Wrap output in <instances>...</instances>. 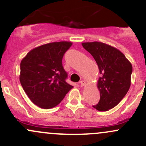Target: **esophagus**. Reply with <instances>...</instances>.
Masks as SVG:
<instances>
[{"mask_svg":"<svg viewBox=\"0 0 146 146\" xmlns=\"http://www.w3.org/2000/svg\"><path fill=\"white\" fill-rule=\"evenodd\" d=\"M79 83H80V86H84L85 85V84H86L85 82H84V81H83V80L80 81V82Z\"/></svg>","mask_w":146,"mask_h":146,"instance_id":"obj_1","label":"esophagus"}]
</instances>
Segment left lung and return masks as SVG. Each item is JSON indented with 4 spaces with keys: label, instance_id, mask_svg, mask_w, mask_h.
Masks as SVG:
<instances>
[{
    "label": "left lung",
    "instance_id": "left-lung-1",
    "mask_svg": "<svg viewBox=\"0 0 146 146\" xmlns=\"http://www.w3.org/2000/svg\"><path fill=\"white\" fill-rule=\"evenodd\" d=\"M82 45L94 57L101 75L97 84L100 101L93 107L98 111H108L116 106L129 90L132 64L122 52L108 44L94 41Z\"/></svg>",
    "mask_w": 146,
    "mask_h": 146
}]
</instances>
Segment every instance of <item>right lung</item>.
<instances>
[{"label": "right lung", "instance_id": "add662e5", "mask_svg": "<svg viewBox=\"0 0 146 146\" xmlns=\"http://www.w3.org/2000/svg\"><path fill=\"white\" fill-rule=\"evenodd\" d=\"M72 44L70 41H58L41 45L31 50L21 62L22 87L40 108L57 106L73 87L65 81L67 73L62 62Z\"/></svg>", "mask_w": 146, "mask_h": 146}]
</instances>
